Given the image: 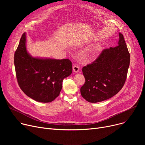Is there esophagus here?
Listing matches in <instances>:
<instances>
[{"label":"esophagus","instance_id":"obj_1","mask_svg":"<svg viewBox=\"0 0 145 145\" xmlns=\"http://www.w3.org/2000/svg\"><path fill=\"white\" fill-rule=\"evenodd\" d=\"M73 71L74 72L77 73L79 71V67L77 65H74L73 66Z\"/></svg>","mask_w":145,"mask_h":145}]
</instances>
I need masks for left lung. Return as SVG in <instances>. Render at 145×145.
Here are the masks:
<instances>
[{"mask_svg":"<svg viewBox=\"0 0 145 145\" xmlns=\"http://www.w3.org/2000/svg\"><path fill=\"white\" fill-rule=\"evenodd\" d=\"M118 44L103 50L95 61L83 67L85 82L80 88V93L88 102L96 103L107 100L124 86L130 54L123 35L120 33Z\"/></svg>","mask_w":145,"mask_h":145,"instance_id":"left-lung-1","label":"left lung"}]
</instances>
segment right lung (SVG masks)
Wrapping results in <instances>:
<instances>
[{"label":"right lung","mask_w":145,"mask_h":145,"mask_svg":"<svg viewBox=\"0 0 145 145\" xmlns=\"http://www.w3.org/2000/svg\"><path fill=\"white\" fill-rule=\"evenodd\" d=\"M14 63L20 88L39 102L54 101L62 88L63 80L72 72V62L68 59H40L30 56L26 50L25 33L14 53Z\"/></svg>","instance_id":"1"}]
</instances>
